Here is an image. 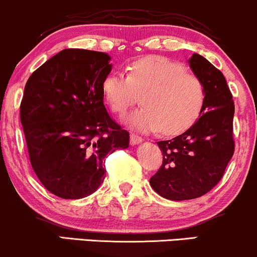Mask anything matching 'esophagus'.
Returning <instances> with one entry per match:
<instances>
[{"instance_id":"1","label":"esophagus","mask_w":257,"mask_h":257,"mask_svg":"<svg viewBox=\"0 0 257 257\" xmlns=\"http://www.w3.org/2000/svg\"><path fill=\"white\" fill-rule=\"evenodd\" d=\"M130 142H131L132 146H137V144H140L143 142V138L140 137V136H137V135L131 134V136H130Z\"/></svg>"}]
</instances>
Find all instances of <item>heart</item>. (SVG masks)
I'll list each match as a JSON object with an SVG mask.
<instances>
[{
  "instance_id": "heart-1",
  "label": "heart",
  "mask_w": 257,
  "mask_h": 257,
  "mask_svg": "<svg viewBox=\"0 0 257 257\" xmlns=\"http://www.w3.org/2000/svg\"><path fill=\"white\" fill-rule=\"evenodd\" d=\"M130 73H110L102 89L111 109L123 115L142 95L144 107L134 111L126 123L140 132L176 135L197 119L206 102V87L184 66L164 56H148L132 62Z\"/></svg>"
}]
</instances>
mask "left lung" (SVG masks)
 Listing matches in <instances>:
<instances>
[{"instance_id":"obj_1","label":"left lung","mask_w":257,"mask_h":257,"mask_svg":"<svg viewBox=\"0 0 257 257\" xmlns=\"http://www.w3.org/2000/svg\"><path fill=\"white\" fill-rule=\"evenodd\" d=\"M206 87V102L191 127L158 146L164 161L150 185L162 197L185 201L201 197L220 182L233 156L234 104L224 74L200 54L189 59Z\"/></svg>"}]
</instances>
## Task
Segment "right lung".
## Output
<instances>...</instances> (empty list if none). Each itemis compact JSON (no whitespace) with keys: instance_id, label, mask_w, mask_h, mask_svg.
Segmentation results:
<instances>
[{"instance_id":"1","label":"right lung","mask_w":257,"mask_h":257,"mask_svg":"<svg viewBox=\"0 0 257 257\" xmlns=\"http://www.w3.org/2000/svg\"><path fill=\"white\" fill-rule=\"evenodd\" d=\"M110 56L65 49L27 80L20 105L32 168L57 197L78 200L103 183L107 154L126 149L130 134L111 119L103 102Z\"/></svg>"}]
</instances>
